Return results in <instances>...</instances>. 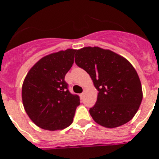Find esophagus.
I'll list each match as a JSON object with an SVG mask.
<instances>
[{"label": "esophagus", "instance_id": "34e87169", "mask_svg": "<svg viewBox=\"0 0 159 159\" xmlns=\"http://www.w3.org/2000/svg\"><path fill=\"white\" fill-rule=\"evenodd\" d=\"M84 95H85V92H83L82 93L80 94V97H81V98H84Z\"/></svg>", "mask_w": 159, "mask_h": 159}]
</instances>
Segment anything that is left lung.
<instances>
[{"mask_svg":"<svg viewBox=\"0 0 159 159\" xmlns=\"http://www.w3.org/2000/svg\"><path fill=\"white\" fill-rule=\"evenodd\" d=\"M75 62L87 71L98 90L90 115L98 124L114 128L127 123L143 99L141 82L128 60L110 50L86 47L77 50Z\"/></svg>","mask_w":159,"mask_h":159,"instance_id":"left-lung-1","label":"left lung"}]
</instances>
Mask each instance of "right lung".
<instances>
[{
  "instance_id": "add662e5",
  "label": "right lung",
  "mask_w": 159,
  "mask_h": 159,
  "mask_svg": "<svg viewBox=\"0 0 159 159\" xmlns=\"http://www.w3.org/2000/svg\"><path fill=\"white\" fill-rule=\"evenodd\" d=\"M76 50L67 49L40 59L30 69L22 86V100L32 121L44 130H62L73 121L80 96L71 94L65 75Z\"/></svg>"
}]
</instances>
